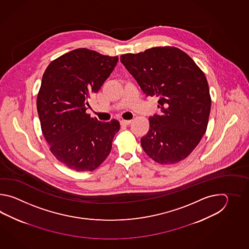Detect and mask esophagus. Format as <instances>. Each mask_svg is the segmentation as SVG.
I'll use <instances>...</instances> for the list:
<instances>
[{"mask_svg": "<svg viewBox=\"0 0 249 249\" xmlns=\"http://www.w3.org/2000/svg\"><path fill=\"white\" fill-rule=\"evenodd\" d=\"M132 123V120H121L120 121V124H122V125H128V124H130Z\"/></svg>", "mask_w": 249, "mask_h": 249, "instance_id": "1", "label": "esophagus"}]
</instances>
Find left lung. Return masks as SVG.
<instances>
[{"label": "left lung", "instance_id": "8db88e82", "mask_svg": "<svg viewBox=\"0 0 249 249\" xmlns=\"http://www.w3.org/2000/svg\"><path fill=\"white\" fill-rule=\"evenodd\" d=\"M120 60L146 96L159 99L161 113L148 118L143 150L161 164L185 159L206 133L211 110L204 72L187 53L171 46L127 53Z\"/></svg>", "mask_w": 249, "mask_h": 249}]
</instances>
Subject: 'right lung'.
<instances>
[{
	"instance_id": "right-lung-1",
	"label": "right lung",
	"mask_w": 249,
	"mask_h": 249,
	"mask_svg": "<svg viewBox=\"0 0 249 249\" xmlns=\"http://www.w3.org/2000/svg\"><path fill=\"white\" fill-rule=\"evenodd\" d=\"M117 61V56L79 48L54 59L42 75L36 101L42 134L54 157L70 169L92 171L110 153L120 124L100 122L86 109Z\"/></svg>"
}]
</instances>
